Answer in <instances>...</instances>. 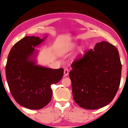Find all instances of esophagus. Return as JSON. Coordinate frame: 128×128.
I'll list each match as a JSON object with an SVG mask.
<instances>
[{"mask_svg": "<svg viewBox=\"0 0 128 128\" xmlns=\"http://www.w3.org/2000/svg\"><path fill=\"white\" fill-rule=\"evenodd\" d=\"M69 74V70L68 69H64V76H67Z\"/></svg>", "mask_w": 128, "mask_h": 128, "instance_id": "1", "label": "esophagus"}]
</instances>
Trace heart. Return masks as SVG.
Instances as JSON below:
<instances>
[{
	"mask_svg": "<svg viewBox=\"0 0 128 128\" xmlns=\"http://www.w3.org/2000/svg\"><path fill=\"white\" fill-rule=\"evenodd\" d=\"M78 46V44L74 45V46ZM84 52V48L83 47H80V48L78 49V54L79 55H82Z\"/></svg>",
	"mask_w": 128,
	"mask_h": 128,
	"instance_id": "heart-1",
	"label": "heart"
}]
</instances>
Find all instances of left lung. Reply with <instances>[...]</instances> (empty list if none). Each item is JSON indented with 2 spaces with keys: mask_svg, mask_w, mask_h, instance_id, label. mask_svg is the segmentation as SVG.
Returning a JSON list of instances; mask_svg holds the SVG:
<instances>
[{
  "mask_svg": "<svg viewBox=\"0 0 128 128\" xmlns=\"http://www.w3.org/2000/svg\"><path fill=\"white\" fill-rule=\"evenodd\" d=\"M69 73L73 97L82 108L97 110L107 106L120 84L122 64L116 47L106 41L96 44L72 64Z\"/></svg>",
  "mask_w": 128,
  "mask_h": 128,
  "instance_id": "1",
  "label": "left lung"
}]
</instances>
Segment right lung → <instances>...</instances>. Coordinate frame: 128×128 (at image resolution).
I'll list each match as a JSON object with an SVG mask.
<instances>
[{
    "label": "right lung",
    "mask_w": 128,
    "mask_h": 128,
    "mask_svg": "<svg viewBox=\"0 0 128 128\" xmlns=\"http://www.w3.org/2000/svg\"><path fill=\"white\" fill-rule=\"evenodd\" d=\"M27 36L16 43L8 54L6 76L11 94L26 108L40 110L52 96L50 86L62 79L64 69H54L36 64L38 50L35 49L46 39Z\"/></svg>",
    "instance_id": "obj_1"
}]
</instances>
